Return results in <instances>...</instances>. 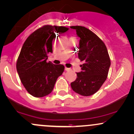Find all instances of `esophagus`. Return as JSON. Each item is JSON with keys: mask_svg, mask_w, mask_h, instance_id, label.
<instances>
[{"mask_svg": "<svg viewBox=\"0 0 134 134\" xmlns=\"http://www.w3.org/2000/svg\"><path fill=\"white\" fill-rule=\"evenodd\" d=\"M65 70L66 71H69V70H70V69L67 68V67H65Z\"/></svg>", "mask_w": 134, "mask_h": 134, "instance_id": "34e87169", "label": "esophagus"}]
</instances>
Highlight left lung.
<instances>
[{
    "label": "left lung",
    "instance_id": "8db88e82",
    "mask_svg": "<svg viewBox=\"0 0 134 134\" xmlns=\"http://www.w3.org/2000/svg\"><path fill=\"white\" fill-rule=\"evenodd\" d=\"M79 37L78 58L84 64L77 78L70 83L72 89L83 96H90L100 89L108 77L111 65L105 44L96 34L85 26H71Z\"/></svg>",
    "mask_w": 134,
    "mask_h": 134
}]
</instances>
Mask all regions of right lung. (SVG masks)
Here are the masks:
<instances>
[{"label":"right lung","instance_id":"1","mask_svg":"<svg viewBox=\"0 0 134 134\" xmlns=\"http://www.w3.org/2000/svg\"><path fill=\"white\" fill-rule=\"evenodd\" d=\"M69 30L64 26L45 25L34 32L22 46L16 62V69L22 84L35 97H42L51 93L57 79L62 74L64 66L47 62L52 53V41L56 33Z\"/></svg>","mask_w":134,"mask_h":134}]
</instances>
